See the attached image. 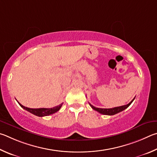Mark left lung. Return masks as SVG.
Instances as JSON below:
<instances>
[{"label": "left lung", "mask_w": 157, "mask_h": 157, "mask_svg": "<svg viewBox=\"0 0 157 157\" xmlns=\"http://www.w3.org/2000/svg\"><path fill=\"white\" fill-rule=\"evenodd\" d=\"M134 99L132 100L130 103L127 105H122V106H119V107H116V108H108V109H106V108H96V107L93 106L91 104H90V105L92 107V108L93 109H94V110L97 111L98 112H99V113L102 114H105V115H114L117 113H119V112H122L123 110H124L126 108H128L129 106L130 105V104L133 102Z\"/></svg>", "instance_id": "left-lung-1"}]
</instances>
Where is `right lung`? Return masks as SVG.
<instances>
[{
	"instance_id": "obj_1",
	"label": "right lung",
	"mask_w": 157,
	"mask_h": 157,
	"mask_svg": "<svg viewBox=\"0 0 157 157\" xmlns=\"http://www.w3.org/2000/svg\"><path fill=\"white\" fill-rule=\"evenodd\" d=\"M19 105H21V108H23L25 110L29 112L30 113L36 115V116L38 117H45V116H48V115H50L55 113L59 110L61 108L63 103L60 104L59 105H57L56 107H54V108H37V109H34V108H27V107H25L23 105H21L20 103H18Z\"/></svg>"
}]
</instances>
